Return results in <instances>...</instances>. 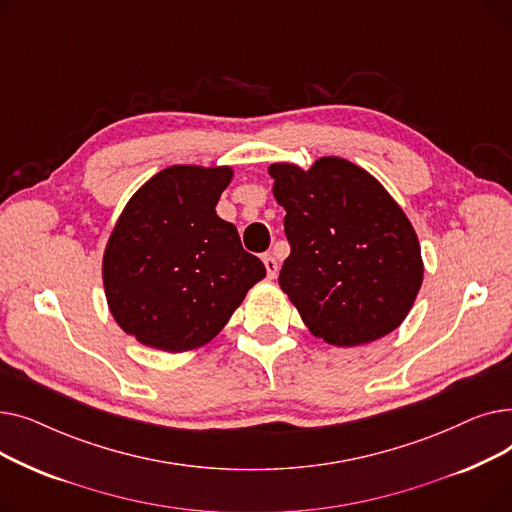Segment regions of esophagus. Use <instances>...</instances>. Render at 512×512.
<instances>
[{
	"instance_id": "1",
	"label": "esophagus",
	"mask_w": 512,
	"mask_h": 512,
	"mask_svg": "<svg viewBox=\"0 0 512 512\" xmlns=\"http://www.w3.org/2000/svg\"><path fill=\"white\" fill-rule=\"evenodd\" d=\"M261 259H263V265H265V270H267V278L274 280L276 274H278V261L270 253H265Z\"/></svg>"
}]
</instances>
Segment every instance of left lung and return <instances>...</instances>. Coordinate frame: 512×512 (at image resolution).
Returning a JSON list of instances; mask_svg holds the SVG:
<instances>
[{
	"label": "left lung",
	"instance_id": "left-lung-1",
	"mask_svg": "<svg viewBox=\"0 0 512 512\" xmlns=\"http://www.w3.org/2000/svg\"><path fill=\"white\" fill-rule=\"evenodd\" d=\"M267 172L290 242L278 282L309 332L334 346L394 332L423 282L421 247L405 211L342 157H319L309 170L272 164Z\"/></svg>",
	"mask_w": 512,
	"mask_h": 512
}]
</instances>
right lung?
<instances>
[{"label": "right lung", "instance_id": "1", "mask_svg": "<svg viewBox=\"0 0 512 512\" xmlns=\"http://www.w3.org/2000/svg\"><path fill=\"white\" fill-rule=\"evenodd\" d=\"M230 166H170L130 197L103 253V288L116 324L166 353L193 351L228 324L263 263L215 213Z\"/></svg>", "mask_w": 512, "mask_h": 512}]
</instances>
